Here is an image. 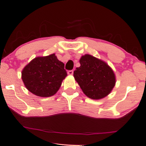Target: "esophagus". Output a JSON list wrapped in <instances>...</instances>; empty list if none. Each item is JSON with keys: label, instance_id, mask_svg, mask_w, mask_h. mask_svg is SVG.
Listing matches in <instances>:
<instances>
[{"label": "esophagus", "instance_id": "esophagus-1", "mask_svg": "<svg viewBox=\"0 0 146 146\" xmlns=\"http://www.w3.org/2000/svg\"><path fill=\"white\" fill-rule=\"evenodd\" d=\"M67 73H68V75H72L73 74V70H69V71H67Z\"/></svg>", "mask_w": 146, "mask_h": 146}]
</instances>
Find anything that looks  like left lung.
I'll list each match as a JSON object with an SVG mask.
<instances>
[{
  "label": "left lung",
  "mask_w": 146,
  "mask_h": 146,
  "mask_svg": "<svg viewBox=\"0 0 146 146\" xmlns=\"http://www.w3.org/2000/svg\"><path fill=\"white\" fill-rule=\"evenodd\" d=\"M79 62L81 66L74 71L73 76L83 93L93 99L107 96L116 83L112 69L105 62L91 55L82 56Z\"/></svg>",
  "instance_id": "1"
}]
</instances>
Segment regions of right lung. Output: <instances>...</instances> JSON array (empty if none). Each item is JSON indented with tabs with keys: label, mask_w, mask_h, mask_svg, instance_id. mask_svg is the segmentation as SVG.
<instances>
[{
	"label": "right lung",
	"mask_w": 146,
	"mask_h": 146,
	"mask_svg": "<svg viewBox=\"0 0 146 146\" xmlns=\"http://www.w3.org/2000/svg\"><path fill=\"white\" fill-rule=\"evenodd\" d=\"M64 67V63L59 61L54 53L36 57L24 68L22 81L32 93L49 97L57 93L67 75Z\"/></svg>",
	"instance_id": "right-lung-1"
}]
</instances>
